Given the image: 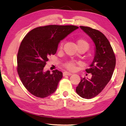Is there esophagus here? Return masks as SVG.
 I'll return each mask as SVG.
<instances>
[{
  "label": "esophagus",
  "instance_id": "1",
  "mask_svg": "<svg viewBox=\"0 0 126 126\" xmlns=\"http://www.w3.org/2000/svg\"><path fill=\"white\" fill-rule=\"evenodd\" d=\"M72 73H69V72H64L63 73V76H71L72 75Z\"/></svg>",
  "mask_w": 126,
  "mask_h": 126
}]
</instances>
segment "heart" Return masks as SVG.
I'll return each instance as SVG.
<instances>
[{
  "instance_id": "1",
  "label": "heart",
  "mask_w": 126,
  "mask_h": 126,
  "mask_svg": "<svg viewBox=\"0 0 126 126\" xmlns=\"http://www.w3.org/2000/svg\"><path fill=\"white\" fill-rule=\"evenodd\" d=\"M77 44L78 48H81V47H86L88 48V43L87 42L86 40H85L84 39L82 38H80L77 40ZM63 48V44H61L60 46V49H62ZM77 63L73 61H69L66 62L64 66V67L69 70L70 71H74L76 68Z\"/></svg>"
}]
</instances>
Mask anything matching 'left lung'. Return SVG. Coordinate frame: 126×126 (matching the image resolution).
<instances>
[{
	"instance_id": "8db88e82",
	"label": "left lung",
	"mask_w": 126,
	"mask_h": 126,
	"mask_svg": "<svg viewBox=\"0 0 126 126\" xmlns=\"http://www.w3.org/2000/svg\"><path fill=\"white\" fill-rule=\"evenodd\" d=\"M95 44L93 61L87 73H91L92 78L80 79L76 87V92L81 97L91 99L97 96L110 82L116 66V57L110 42L103 33L90 27L80 26Z\"/></svg>"
}]
</instances>
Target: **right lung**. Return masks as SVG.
I'll use <instances>...</instances> for the list:
<instances>
[{
    "label": "right lung",
    "instance_id": "add662e5",
    "mask_svg": "<svg viewBox=\"0 0 126 126\" xmlns=\"http://www.w3.org/2000/svg\"><path fill=\"white\" fill-rule=\"evenodd\" d=\"M75 25H49L30 31L23 38L17 55V71L23 84L33 95L45 98L56 91L63 73L44 71L48 58L57 52L61 40L78 29Z\"/></svg>",
    "mask_w": 126,
    "mask_h": 126
}]
</instances>
